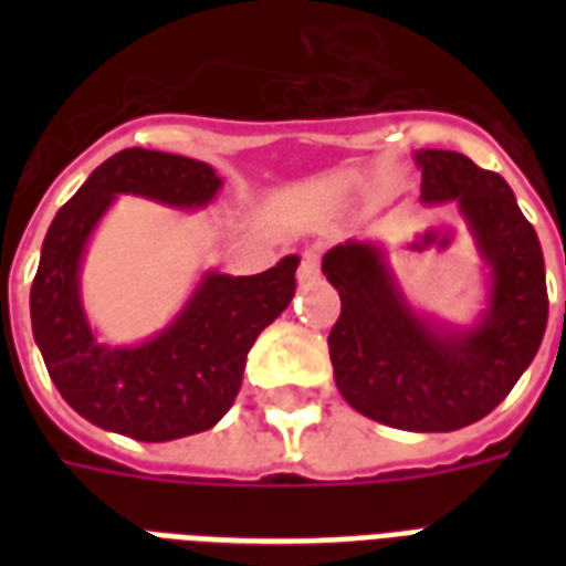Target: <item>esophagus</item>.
<instances>
[{
  "label": "esophagus",
  "instance_id": "obj_1",
  "mask_svg": "<svg viewBox=\"0 0 566 566\" xmlns=\"http://www.w3.org/2000/svg\"><path fill=\"white\" fill-rule=\"evenodd\" d=\"M314 279H319V249L317 247H308L302 252V261H300V282L302 284H311Z\"/></svg>",
  "mask_w": 566,
  "mask_h": 566
}]
</instances>
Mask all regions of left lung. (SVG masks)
Returning a JSON list of instances; mask_svg holds the SVG:
<instances>
[{
  "label": "left lung",
  "instance_id": "left-lung-1",
  "mask_svg": "<svg viewBox=\"0 0 566 566\" xmlns=\"http://www.w3.org/2000/svg\"><path fill=\"white\" fill-rule=\"evenodd\" d=\"M426 202H458L491 270V300L470 328L417 317L370 243H337L323 273L340 293L328 335L337 390L355 411L405 431H455L511 394L549 317L541 240L509 181L467 155L420 149Z\"/></svg>",
  "mask_w": 566,
  "mask_h": 566
}]
</instances>
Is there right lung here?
Returning <instances> with one entry per match:
<instances>
[{
  "label": "right lung",
  "mask_w": 566,
  "mask_h": 566,
  "mask_svg": "<svg viewBox=\"0 0 566 566\" xmlns=\"http://www.w3.org/2000/svg\"><path fill=\"white\" fill-rule=\"evenodd\" d=\"M220 185L208 164L185 155L123 149L91 172L49 226L31 282V332L57 394L93 426L146 443L217 426L238 396L255 337L291 305L296 255L258 275L205 273L179 317L146 344L105 346L93 337L78 270L114 196L202 208Z\"/></svg>",
  "instance_id": "add662e5"
}]
</instances>
